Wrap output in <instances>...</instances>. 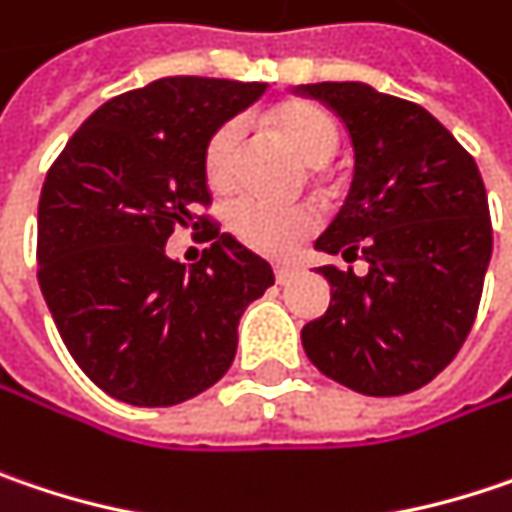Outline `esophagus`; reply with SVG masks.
I'll return each instance as SVG.
<instances>
[{"instance_id":"1","label":"esophagus","mask_w":512,"mask_h":512,"mask_svg":"<svg viewBox=\"0 0 512 512\" xmlns=\"http://www.w3.org/2000/svg\"><path fill=\"white\" fill-rule=\"evenodd\" d=\"M294 274H297V268H294V265H276L274 268V276L279 285L291 282V279H294Z\"/></svg>"}]
</instances>
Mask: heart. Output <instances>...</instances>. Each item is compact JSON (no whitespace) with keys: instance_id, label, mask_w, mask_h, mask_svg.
Returning <instances> with one entry per match:
<instances>
[{"instance_id":"heart-1","label":"heart","mask_w":512,"mask_h":512,"mask_svg":"<svg viewBox=\"0 0 512 512\" xmlns=\"http://www.w3.org/2000/svg\"><path fill=\"white\" fill-rule=\"evenodd\" d=\"M271 128L317 171L338 151V125L335 119L311 104V101H282L268 116ZM238 125L224 122L206 139L203 148V177L212 192H230L236 183L238 157ZM230 233L250 250L265 256H288L303 238L317 227V215L306 203L274 206L262 201H238L230 209Z\"/></svg>"}]
</instances>
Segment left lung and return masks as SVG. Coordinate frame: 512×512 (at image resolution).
I'll list each match as a JSON object with an SVG mask.
<instances>
[{
    "instance_id": "obj_1",
    "label": "left lung",
    "mask_w": 512,
    "mask_h": 512,
    "mask_svg": "<svg viewBox=\"0 0 512 512\" xmlns=\"http://www.w3.org/2000/svg\"><path fill=\"white\" fill-rule=\"evenodd\" d=\"M347 125L355 174L338 218L314 241L349 268H317L332 303L303 326L329 379L364 396L420 390L463 347L493 256V224L472 154L425 107L367 84H303ZM368 262L358 277L351 262Z\"/></svg>"
}]
</instances>
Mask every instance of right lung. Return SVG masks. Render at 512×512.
Wrapping results in <instances>:
<instances>
[{"label": "right lung", "mask_w": 512, "mask_h": 512, "mask_svg": "<svg viewBox=\"0 0 512 512\" xmlns=\"http://www.w3.org/2000/svg\"><path fill=\"white\" fill-rule=\"evenodd\" d=\"M265 84L177 75L101 104L40 192L37 279L75 364L107 396L168 408L218 382L238 317L274 285L271 265L203 215L206 139ZM210 247L186 269L164 256L177 226Z\"/></svg>", "instance_id": "add662e5"}]
</instances>
